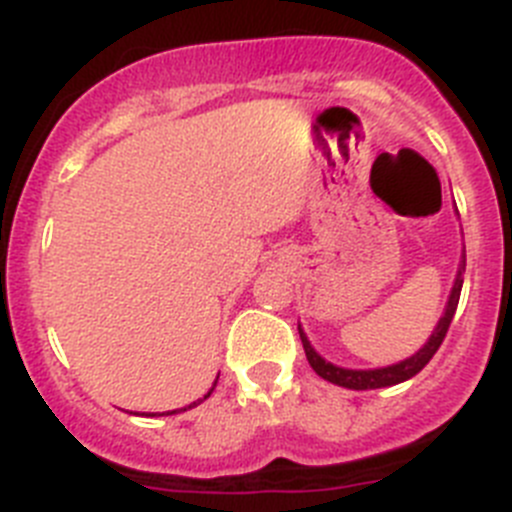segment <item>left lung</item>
I'll return each mask as SVG.
<instances>
[{
  "label": "left lung",
  "instance_id": "left-lung-1",
  "mask_svg": "<svg viewBox=\"0 0 512 512\" xmlns=\"http://www.w3.org/2000/svg\"><path fill=\"white\" fill-rule=\"evenodd\" d=\"M464 257H462V267H459V275H457V283H454V288H451V296H449V303H446V313L444 319L439 321V326L434 329V334H431V339H428L426 344H423V349H418L413 357H408L405 362H398V365L393 367H382V370H344V367H334L331 362H326V359H321L319 354L313 352V347L308 344L306 334L301 331V326H298V334H301V342H303V349H306V359L308 365L313 367V372L316 375H321L324 380L334 382V385H342V388H349V390H375V388H388V385H398V382L403 380H411L413 375H418V372L423 370V367L431 362V357H434L436 352H439L441 342H444L446 331H449L451 326V319H454V313H457V306H459V296H462V273H464Z\"/></svg>",
  "mask_w": 512,
  "mask_h": 512
}]
</instances>
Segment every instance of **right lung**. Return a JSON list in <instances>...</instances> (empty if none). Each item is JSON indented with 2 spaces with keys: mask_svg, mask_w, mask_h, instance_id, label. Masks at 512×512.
I'll return each instance as SVG.
<instances>
[{
  "mask_svg": "<svg viewBox=\"0 0 512 512\" xmlns=\"http://www.w3.org/2000/svg\"><path fill=\"white\" fill-rule=\"evenodd\" d=\"M216 380H219V377H216ZM214 385H216V382H214ZM211 390H214V388H211ZM211 390H209V395H211ZM209 395H204V398H209ZM199 403H201V400H199ZM199 403H191L188 408H193V405H199ZM173 413H176V411H173Z\"/></svg>",
  "mask_w": 512,
  "mask_h": 512,
  "instance_id": "right-lung-1",
  "label": "right lung"
}]
</instances>
